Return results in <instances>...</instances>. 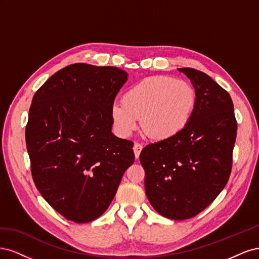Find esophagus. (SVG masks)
Returning <instances> with one entry per match:
<instances>
[{
	"label": "esophagus",
	"instance_id": "esophagus-1",
	"mask_svg": "<svg viewBox=\"0 0 259 259\" xmlns=\"http://www.w3.org/2000/svg\"><path fill=\"white\" fill-rule=\"evenodd\" d=\"M134 153H135V158L136 159H138L139 158V154H140V152H142V150H143V145L142 144H139V143H135L134 144Z\"/></svg>",
	"mask_w": 259,
	"mask_h": 259
}]
</instances>
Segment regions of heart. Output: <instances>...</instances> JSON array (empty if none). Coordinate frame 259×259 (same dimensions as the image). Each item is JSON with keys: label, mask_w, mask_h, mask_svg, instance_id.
Masks as SVG:
<instances>
[{"label": "heart", "mask_w": 259, "mask_h": 259, "mask_svg": "<svg viewBox=\"0 0 259 259\" xmlns=\"http://www.w3.org/2000/svg\"><path fill=\"white\" fill-rule=\"evenodd\" d=\"M197 105V93L186 82L168 76H150L133 85L123 96V104L112 106V120L122 135L140 126L155 140L179 134L189 123Z\"/></svg>", "instance_id": "heart-1"}]
</instances>
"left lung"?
<instances>
[{"label": "left lung", "instance_id": "left-lung-1", "mask_svg": "<svg viewBox=\"0 0 259 259\" xmlns=\"http://www.w3.org/2000/svg\"><path fill=\"white\" fill-rule=\"evenodd\" d=\"M178 70L197 93L193 114L176 136L146 146L139 160L150 204L164 217L184 221L206 208L228 183L237 120L228 92L210 76Z\"/></svg>", "mask_w": 259, "mask_h": 259}]
</instances>
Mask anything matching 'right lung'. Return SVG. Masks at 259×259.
<instances>
[{
	"mask_svg": "<svg viewBox=\"0 0 259 259\" xmlns=\"http://www.w3.org/2000/svg\"><path fill=\"white\" fill-rule=\"evenodd\" d=\"M127 73L74 64L34 94L26 126L33 182L49 204L77 224L110 205L135 160L131 140L114 136L111 109Z\"/></svg>",
	"mask_w": 259,
	"mask_h": 259,
	"instance_id": "1",
	"label": "right lung"
}]
</instances>
